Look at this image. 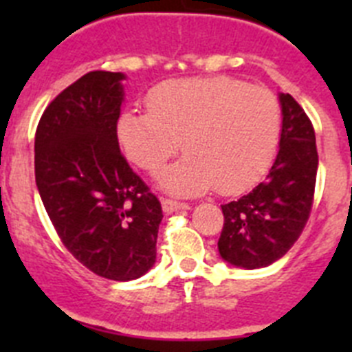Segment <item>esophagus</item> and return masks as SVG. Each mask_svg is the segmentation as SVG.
<instances>
[{
    "label": "esophagus",
    "mask_w": 352,
    "mask_h": 352,
    "mask_svg": "<svg viewBox=\"0 0 352 352\" xmlns=\"http://www.w3.org/2000/svg\"><path fill=\"white\" fill-rule=\"evenodd\" d=\"M188 204L186 203H178V201H173V199H162V210L164 213H174V211H179V210H188Z\"/></svg>",
    "instance_id": "1"
}]
</instances>
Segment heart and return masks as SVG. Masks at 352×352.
<instances>
[{
  "label": "heart",
  "instance_id": "b5f03b06",
  "mask_svg": "<svg viewBox=\"0 0 352 352\" xmlns=\"http://www.w3.org/2000/svg\"><path fill=\"white\" fill-rule=\"evenodd\" d=\"M280 130V102L270 89L226 76L158 84L148 113L126 111L118 120L121 148L148 173H157L182 141L186 155L157 178L176 195L213 186L238 194L256 185L273 162Z\"/></svg>",
  "mask_w": 352,
  "mask_h": 352
}]
</instances>
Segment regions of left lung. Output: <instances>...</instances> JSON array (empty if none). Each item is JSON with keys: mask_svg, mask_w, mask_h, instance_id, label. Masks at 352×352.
Returning <instances> with one entry per match:
<instances>
[{"mask_svg": "<svg viewBox=\"0 0 352 352\" xmlns=\"http://www.w3.org/2000/svg\"><path fill=\"white\" fill-rule=\"evenodd\" d=\"M278 100L280 142L268 176L250 194L222 204L219 254L236 268H266L285 256L312 210L319 164L314 126L289 93H278Z\"/></svg>", "mask_w": 352, "mask_h": 352, "instance_id": "8db88e82", "label": "left lung"}]
</instances>
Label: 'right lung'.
Instances as JSON below:
<instances>
[{
    "mask_svg": "<svg viewBox=\"0 0 352 352\" xmlns=\"http://www.w3.org/2000/svg\"><path fill=\"white\" fill-rule=\"evenodd\" d=\"M121 72H89L43 111L35 178L49 219L72 256L109 280L153 268L162 206L118 144Z\"/></svg>",
    "mask_w": 352,
    "mask_h": 352,
    "instance_id": "1",
    "label": "right lung"
}]
</instances>
